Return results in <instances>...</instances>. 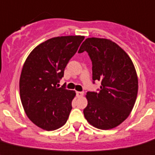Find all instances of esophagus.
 Listing matches in <instances>:
<instances>
[{"label":"esophagus","instance_id":"1","mask_svg":"<svg viewBox=\"0 0 155 155\" xmlns=\"http://www.w3.org/2000/svg\"><path fill=\"white\" fill-rule=\"evenodd\" d=\"M83 95H84L83 92H77V96L78 97H82Z\"/></svg>","mask_w":155,"mask_h":155}]
</instances>
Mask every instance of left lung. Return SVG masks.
Wrapping results in <instances>:
<instances>
[{"label": "left lung", "mask_w": 155, "mask_h": 155, "mask_svg": "<svg viewBox=\"0 0 155 155\" xmlns=\"http://www.w3.org/2000/svg\"><path fill=\"white\" fill-rule=\"evenodd\" d=\"M92 63V80L101 82L98 92H88L84 115L95 128L118 126L130 114L138 92V77L132 59L115 42L106 38L85 39L78 50Z\"/></svg>", "instance_id": "1"}]
</instances>
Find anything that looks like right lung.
<instances>
[{
  "instance_id": "right-lung-1",
  "label": "right lung",
  "mask_w": 155,
  "mask_h": 155,
  "mask_svg": "<svg viewBox=\"0 0 155 155\" xmlns=\"http://www.w3.org/2000/svg\"><path fill=\"white\" fill-rule=\"evenodd\" d=\"M84 36L52 38L34 48L26 58L19 78V93L26 116L47 131L64 125L72 109L74 91L59 88L69 60Z\"/></svg>"
}]
</instances>
